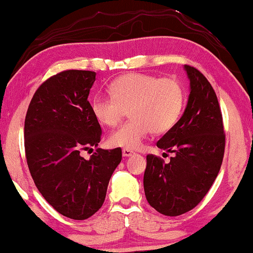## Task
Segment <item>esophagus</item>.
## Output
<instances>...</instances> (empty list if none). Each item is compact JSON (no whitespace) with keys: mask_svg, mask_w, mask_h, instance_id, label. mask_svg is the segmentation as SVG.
Here are the masks:
<instances>
[{"mask_svg":"<svg viewBox=\"0 0 253 253\" xmlns=\"http://www.w3.org/2000/svg\"><path fill=\"white\" fill-rule=\"evenodd\" d=\"M122 153H123V156H126V157H129V156H131V155H133V154H135L131 149H126V148H124Z\"/></svg>","mask_w":253,"mask_h":253,"instance_id":"1","label":"esophagus"}]
</instances>
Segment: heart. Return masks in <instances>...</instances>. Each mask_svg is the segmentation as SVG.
<instances>
[{
    "mask_svg": "<svg viewBox=\"0 0 253 253\" xmlns=\"http://www.w3.org/2000/svg\"><path fill=\"white\" fill-rule=\"evenodd\" d=\"M112 97L97 94L91 102L94 118L115 127L127 111L132 120L110 136L114 147L137 149L150 132L163 133L179 121L185 105V90L177 79L147 73H129L110 84Z\"/></svg>",
    "mask_w": 253,
    "mask_h": 253,
    "instance_id": "obj_1",
    "label": "heart"
}]
</instances>
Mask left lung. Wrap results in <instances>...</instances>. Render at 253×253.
Returning a JSON list of instances; mask_svg holds the SVG:
<instances>
[{
	"label": "left lung",
	"mask_w": 253,
	"mask_h": 253,
	"mask_svg": "<svg viewBox=\"0 0 253 253\" xmlns=\"http://www.w3.org/2000/svg\"><path fill=\"white\" fill-rule=\"evenodd\" d=\"M191 93L182 117L156 145L174 153L166 163L147 155L144 193L157 212L181 215L200 204L220 170L225 153V132L218 98L200 71L185 65Z\"/></svg>",
	"instance_id": "obj_1"
}]
</instances>
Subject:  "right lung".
<instances>
[{"mask_svg": "<svg viewBox=\"0 0 253 253\" xmlns=\"http://www.w3.org/2000/svg\"><path fill=\"white\" fill-rule=\"evenodd\" d=\"M93 71L67 70L35 91L25 120L27 165L39 192L60 214L74 220L93 215L105 200L110 177L122 149H100L85 160L102 129L87 100Z\"/></svg>", "mask_w": 253, "mask_h": 253, "instance_id": "right-lung-1", "label": "right lung"}]
</instances>
